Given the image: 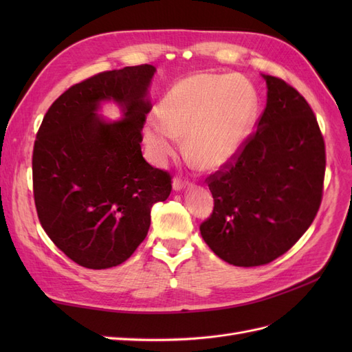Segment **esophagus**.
<instances>
[{"mask_svg":"<svg viewBox=\"0 0 352 352\" xmlns=\"http://www.w3.org/2000/svg\"><path fill=\"white\" fill-rule=\"evenodd\" d=\"M186 185H188V182H185V180H182L180 177L173 179V189L175 190H182L186 188Z\"/></svg>","mask_w":352,"mask_h":352,"instance_id":"esophagus-1","label":"esophagus"}]
</instances>
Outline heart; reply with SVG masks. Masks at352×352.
<instances>
[{
	"label": "heart",
	"mask_w": 352,
	"mask_h": 352,
	"mask_svg": "<svg viewBox=\"0 0 352 352\" xmlns=\"http://www.w3.org/2000/svg\"><path fill=\"white\" fill-rule=\"evenodd\" d=\"M255 110L257 98L248 82L229 74H194L164 95L157 117L145 124V144L163 163L176 153L179 136H185L189 158L206 170H220L241 153Z\"/></svg>",
	"instance_id": "obj_1"
}]
</instances>
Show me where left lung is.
<instances>
[{
  "instance_id": "8db88e82",
  "label": "left lung",
  "mask_w": 352,
  "mask_h": 352,
  "mask_svg": "<svg viewBox=\"0 0 352 352\" xmlns=\"http://www.w3.org/2000/svg\"><path fill=\"white\" fill-rule=\"evenodd\" d=\"M267 104L230 164L207 177L212 214L202 239L239 267L267 264L291 250L313 223L323 195L326 153L316 116L285 80L263 74Z\"/></svg>"
}]
</instances>
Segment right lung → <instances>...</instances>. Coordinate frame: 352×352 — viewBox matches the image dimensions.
<instances>
[{"mask_svg":"<svg viewBox=\"0 0 352 352\" xmlns=\"http://www.w3.org/2000/svg\"><path fill=\"white\" fill-rule=\"evenodd\" d=\"M151 65L102 72L73 85L52 102L32 155L34 198L42 228L82 267L126 261L145 239L151 208L172 190V177L145 162L142 127L151 110ZM102 100L124 113L98 116Z\"/></svg>","mask_w":352,"mask_h":352,"instance_id":"1","label":"right lung"}]
</instances>
